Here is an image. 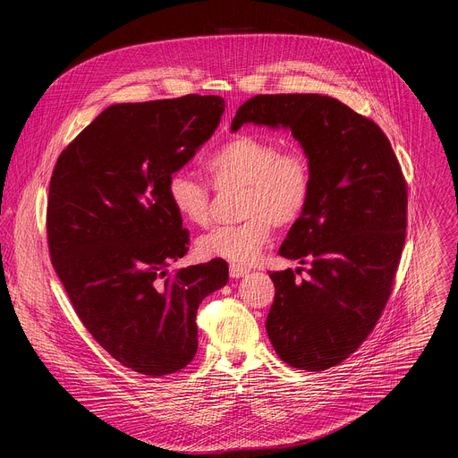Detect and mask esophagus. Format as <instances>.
Wrapping results in <instances>:
<instances>
[{
	"label": "esophagus",
	"mask_w": 458,
	"mask_h": 458,
	"mask_svg": "<svg viewBox=\"0 0 458 458\" xmlns=\"http://www.w3.org/2000/svg\"><path fill=\"white\" fill-rule=\"evenodd\" d=\"M246 274H250V268L241 267V265H230V277L239 279V277H242V276H246Z\"/></svg>",
	"instance_id": "1"
}]
</instances>
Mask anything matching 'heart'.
I'll return each instance as SVG.
<instances>
[{
  "instance_id": "obj_1",
  "label": "heart",
  "mask_w": 458,
  "mask_h": 458,
  "mask_svg": "<svg viewBox=\"0 0 458 458\" xmlns=\"http://www.w3.org/2000/svg\"><path fill=\"white\" fill-rule=\"evenodd\" d=\"M216 190L242 188L235 225L217 226L198 241L208 259L253 263L263 253L276 228L293 226L306 212L315 186V165L295 145L253 134H237L223 143L207 161ZM166 195L175 214L193 225L207 226L212 217L210 186L186 172H175L166 182Z\"/></svg>"
}]
</instances>
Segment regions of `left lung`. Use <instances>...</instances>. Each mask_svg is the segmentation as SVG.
<instances>
[{
    "instance_id": "left-lung-1",
    "label": "left lung",
    "mask_w": 458,
    "mask_h": 458,
    "mask_svg": "<svg viewBox=\"0 0 458 458\" xmlns=\"http://www.w3.org/2000/svg\"><path fill=\"white\" fill-rule=\"evenodd\" d=\"M244 123L290 128L313 159L311 201L279 248L310 265L309 276L270 274L276 299L267 332L292 368H334L368 339L394 290L408 182L380 126L335 98L260 94L239 106L233 132Z\"/></svg>"
}]
</instances>
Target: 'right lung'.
<instances>
[{"instance_id":"1","label":"right lung","mask_w":458,"mask_h":458,"mask_svg":"<svg viewBox=\"0 0 458 458\" xmlns=\"http://www.w3.org/2000/svg\"><path fill=\"white\" fill-rule=\"evenodd\" d=\"M223 112V98L199 94L112 105L59 154L50 177L52 267L98 344L143 375L191 362L198 308L228 281L223 259L166 274L190 242L166 182Z\"/></svg>"}]
</instances>
